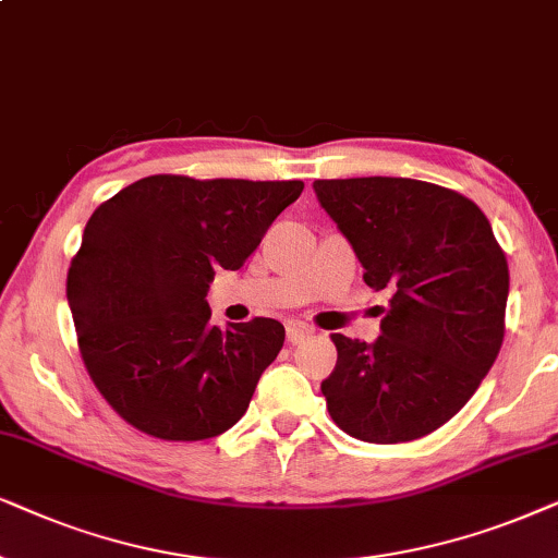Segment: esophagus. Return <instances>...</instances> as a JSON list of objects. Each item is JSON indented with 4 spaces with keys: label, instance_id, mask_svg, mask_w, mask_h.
<instances>
[{
    "label": "esophagus",
    "instance_id": "esophagus-1",
    "mask_svg": "<svg viewBox=\"0 0 558 558\" xmlns=\"http://www.w3.org/2000/svg\"><path fill=\"white\" fill-rule=\"evenodd\" d=\"M286 333H288V341H291V344H301V341H306L311 333H314V329L301 322H291L286 326Z\"/></svg>",
    "mask_w": 558,
    "mask_h": 558
}]
</instances>
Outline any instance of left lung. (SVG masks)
I'll use <instances>...</instances> for the list:
<instances>
[{
    "label": "left lung",
    "instance_id": "1",
    "mask_svg": "<svg viewBox=\"0 0 558 558\" xmlns=\"http://www.w3.org/2000/svg\"><path fill=\"white\" fill-rule=\"evenodd\" d=\"M314 191L388 291L375 344L331 333L337 367L322 383L331 421L360 441L421 439L462 411L505 337L508 259L482 209L413 178H337Z\"/></svg>",
    "mask_w": 558,
    "mask_h": 558
}]
</instances>
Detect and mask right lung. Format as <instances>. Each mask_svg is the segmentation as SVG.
<instances>
[{"label": "right lung", "mask_w": 558, "mask_h": 558, "mask_svg": "<svg viewBox=\"0 0 558 558\" xmlns=\"http://www.w3.org/2000/svg\"><path fill=\"white\" fill-rule=\"evenodd\" d=\"M303 181L147 175L92 214L69 267L78 352L104 400L162 441L225 434L247 411L283 324L211 326L217 267L240 270Z\"/></svg>", "instance_id": "obj_1"}]
</instances>
